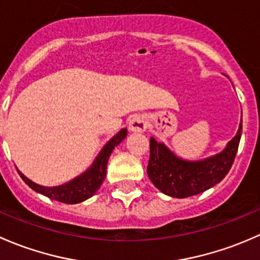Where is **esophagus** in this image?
<instances>
[{"label":"esophagus","instance_id":"esophagus-1","mask_svg":"<svg viewBox=\"0 0 260 260\" xmlns=\"http://www.w3.org/2000/svg\"><path fill=\"white\" fill-rule=\"evenodd\" d=\"M129 129L133 133H144L148 129V120L143 115H136L129 122Z\"/></svg>","mask_w":260,"mask_h":260}]
</instances>
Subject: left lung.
Returning a JSON list of instances; mask_svg holds the SVG:
<instances>
[{
  "instance_id": "obj_1",
  "label": "left lung",
  "mask_w": 260,
  "mask_h": 260,
  "mask_svg": "<svg viewBox=\"0 0 260 260\" xmlns=\"http://www.w3.org/2000/svg\"><path fill=\"white\" fill-rule=\"evenodd\" d=\"M242 136V122L237 135L226 148L214 156L199 161H188L176 156L164 144L150 139L148 175L155 186L173 198L200 194L220 183L229 173Z\"/></svg>"
}]
</instances>
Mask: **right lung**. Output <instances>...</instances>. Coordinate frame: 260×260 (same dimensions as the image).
I'll use <instances>...</instances> for the list:
<instances>
[{
    "instance_id": "add662e5",
    "label": "right lung",
    "mask_w": 260,
    "mask_h": 260,
    "mask_svg": "<svg viewBox=\"0 0 260 260\" xmlns=\"http://www.w3.org/2000/svg\"><path fill=\"white\" fill-rule=\"evenodd\" d=\"M127 130L121 129L114 138L101 149L100 154L92 162V165L81 175L75 178L74 180L69 181V183L63 184L60 186H52V188H47V186L39 185V184L34 183L30 179L26 178L20 170L18 174L22 178V180L27 184L28 186L35 191L40 192V194L45 195V197L50 198V199L56 200V202L65 203V204H77L84 200L89 199L92 197L99 188L101 186L103 181L105 180L106 176V168H108V160L110 157L112 150L115 146L119 145L126 136Z\"/></svg>"
}]
</instances>
